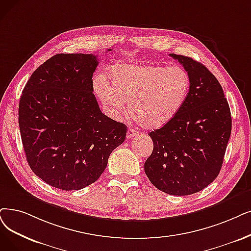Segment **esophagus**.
Instances as JSON below:
<instances>
[{
  "label": "esophagus",
  "mask_w": 251,
  "mask_h": 251,
  "mask_svg": "<svg viewBox=\"0 0 251 251\" xmlns=\"http://www.w3.org/2000/svg\"><path fill=\"white\" fill-rule=\"evenodd\" d=\"M138 135H139V132L135 131V129H133V128H128L126 132V139H132Z\"/></svg>",
  "instance_id": "esophagus-1"
}]
</instances>
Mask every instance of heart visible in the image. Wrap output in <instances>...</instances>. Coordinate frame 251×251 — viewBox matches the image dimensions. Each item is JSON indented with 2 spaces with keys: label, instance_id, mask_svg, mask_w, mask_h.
<instances>
[{
  "label": "heart",
  "instance_id": "obj_1",
  "mask_svg": "<svg viewBox=\"0 0 251 251\" xmlns=\"http://www.w3.org/2000/svg\"><path fill=\"white\" fill-rule=\"evenodd\" d=\"M95 91L102 103L115 114L128 112L144 127L168 125L181 110L189 94L190 78L179 66L116 65L95 80Z\"/></svg>",
  "mask_w": 251,
  "mask_h": 251
}]
</instances>
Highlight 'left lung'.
<instances>
[{"label":"left lung","mask_w":251,"mask_h":251,"mask_svg":"<svg viewBox=\"0 0 251 251\" xmlns=\"http://www.w3.org/2000/svg\"><path fill=\"white\" fill-rule=\"evenodd\" d=\"M190 78L189 94L179 113L150 132L152 153L144 164L156 188L173 196L204 189L219 174L232 131V116L216 77L192 57L171 53Z\"/></svg>","instance_id":"1"}]
</instances>
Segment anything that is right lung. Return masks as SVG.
Returning <instances> with one entry per match:
<instances>
[{
  "label": "right lung",
  "instance_id": "1",
  "mask_svg": "<svg viewBox=\"0 0 251 251\" xmlns=\"http://www.w3.org/2000/svg\"><path fill=\"white\" fill-rule=\"evenodd\" d=\"M98 64L94 54H55L23 91L18 124L27 164L55 188L77 190L96 182L126 139V126L103 114L93 93Z\"/></svg>",
  "mask_w": 251,
  "mask_h": 251
}]
</instances>
